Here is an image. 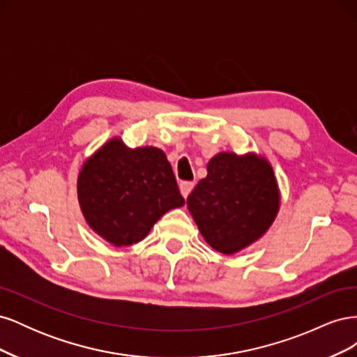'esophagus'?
<instances>
[{
    "label": "esophagus",
    "instance_id": "1",
    "mask_svg": "<svg viewBox=\"0 0 357 357\" xmlns=\"http://www.w3.org/2000/svg\"><path fill=\"white\" fill-rule=\"evenodd\" d=\"M193 183H190V181H183V183H180V192H181V195H183V198H188L189 197V193L192 192V189H193Z\"/></svg>",
    "mask_w": 357,
    "mask_h": 357
}]
</instances>
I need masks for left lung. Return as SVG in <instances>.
<instances>
[{
    "label": "left lung",
    "instance_id": "8db88e82",
    "mask_svg": "<svg viewBox=\"0 0 357 357\" xmlns=\"http://www.w3.org/2000/svg\"><path fill=\"white\" fill-rule=\"evenodd\" d=\"M188 208L214 250L238 253L269 229L280 210L274 169L262 155L220 152L188 197Z\"/></svg>",
    "mask_w": 357,
    "mask_h": 357
}]
</instances>
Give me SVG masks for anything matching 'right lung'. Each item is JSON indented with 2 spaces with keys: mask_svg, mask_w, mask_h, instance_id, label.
Listing matches in <instances>:
<instances>
[{
  "mask_svg": "<svg viewBox=\"0 0 357 357\" xmlns=\"http://www.w3.org/2000/svg\"><path fill=\"white\" fill-rule=\"evenodd\" d=\"M77 198L89 228L116 247L142 241L172 208L185 205L160 149H129L114 137L84 160Z\"/></svg>",
  "mask_w": 357,
  "mask_h": 357,
  "instance_id": "right-lung-1",
  "label": "right lung"
}]
</instances>
